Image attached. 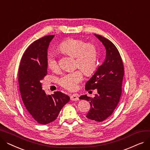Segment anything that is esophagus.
I'll return each mask as SVG.
<instances>
[{
	"label": "esophagus",
	"instance_id": "1",
	"mask_svg": "<svg viewBox=\"0 0 150 150\" xmlns=\"http://www.w3.org/2000/svg\"><path fill=\"white\" fill-rule=\"evenodd\" d=\"M70 100H72V101H77V100H78V94H76V93L72 94V95L70 96Z\"/></svg>",
	"mask_w": 150,
	"mask_h": 150
}]
</instances>
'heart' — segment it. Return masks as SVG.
Here are the masks:
<instances>
[{
	"label": "heart",
	"mask_w": 150,
	"mask_h": 150,
	"mask_svg": "<svg viewBox=\"0 0 150 150\" xmlns=\"http://www.w3.org/2000/svg\"><path fill=\"white\" fill-rule=\"evenodd\" d=\"M58 50L63 54L75 57V67L80 69L63 74L58 79V84L68 91H75L84 79L83 70L87 75L96 71L98 60V49L92 43L80 39L70 38L59 44ZM47 62L48 67L53 72L59 70V61L54 55H49Z\"/></svg>",
	"instance_id": "obj_1"
}]
</instances>
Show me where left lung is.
Returning <instances> with one entry per match:
<instances>
[{
    "label": "left lung",
    "mask_w": 150,
    "mask_h": 150,
    "mask_svg": "<svg viewBox=\"0 0 150 150\" xmlns=\"http://www.w3.org/2000/svg\"><path fill=\"white\" fill-rule=\"evenodd\" d=\"M95 35L105 47L106 59L86 83L85 89L89 92L96 89L98 93L94 98L84 95L80 99L88 100L90 103L91 108L86 117L100 122L112 115L119 103L122 93L124 66L120 53L115 45L103 36Z\"/></svg>",
    "instance_id": "obj_1"
}]
</instances>
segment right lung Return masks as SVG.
I'll list each match as a JSON object with an SVG mask.
<instances>
[{
  "instance_id": "right-lung-1",
  "label": "right lung",
  "mask_w": 150,
  "mask_h": 150,
  "mask_svg": "<svg viewBox=\"0 0 150 150\" xmlns=\"http://www.w3.org/2000/svg\"><path fill=\"white\" fill-rule=\"evenodd\" d=\"M54 35H47L31 43L23 54L19 68L18 81L27 113L39 124L57 119L70 97L59 91L47 95L41 80L47 74V49Z\"/></svg>"
}]
</instances>
